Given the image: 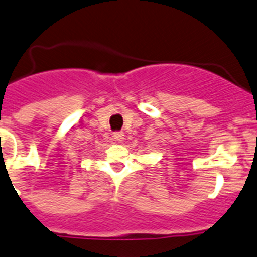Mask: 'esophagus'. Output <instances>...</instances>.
<instances>
[{
  "instance_id": "34e87169",
  "label": "esophagus",
  "mask_w": 257,
  "mask_h": 257,
  "mask_svg": "<svg viewBox=\"0 0 257 257\" xmlns=\"http://www.w3.org/2000/svg\"><path fill=\"white\" fill-rule=\"evenodd\" d=\"M124 136H125V134H124V132H121V131L114 132V133H112V137H114L117 142H121V141L124 140Z\"/></svg>"
}]
</instances>
